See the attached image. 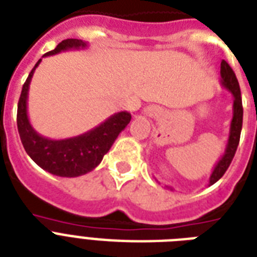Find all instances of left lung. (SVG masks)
<instances>
[{"instance_id":"8db88e82","label":"left lung","mask_w":257,"mask_h":257,"mask_svg":"<svg viewBox=\"0 0 257 257\" xmlns=\"http://www.w3.org/2000/svg\"><path fill=\"white\" fill-rule=\"evenodd\" d=\"M220 84L227 89L228 92H231L233 96V114H232L231 126H229V136H228L227 145H225V151H224L223 156L220 157L219 161L216 163L215 168L212 171V175L209 177V185L215 184L216 181H219L225 171L228 169L229 164H231L232 159L235 156L236 149L239 145L240 141V133H241V126H243V104H241V93H240L239 81L236 78L235 72L232 70V68L228 65L227 61H221V66H220ZM168 189L173 191L172 187H167Z\"/></svg>"}]
</instances>
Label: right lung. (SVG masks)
Instances as JSON below:
<instances>
[{"label": "right lung", "instance_id": "obj_1", "mask_svg": "<svg viewBox=\"0 0 257 257\" xmlns=\"http://www.w3.org/2000/svg\"><path fill=\"white\" fill-rule=\"evenodd\" d=\"M88 42L68 38L60 42L57 48L52 52H48L42 57L53 56L60 52L72 49H85ZM41 58L34 65L32 72L26 78L22 86L21 96L18 101L17 108V128L20 139L25 148L26 153L32 160L41 167L44 171L60 177H78L86 175L100 164L102 157L108 153L117 136L125 129L132 118L131 113L117 112L108 117L104 122L97 125L96 128L78 136L52 140L45 136H41L32 126L28 116V94L29 85L33 77L34 70L40 65Z\"/></svg>", "mask_w": 257, "mask_h": 257}]
</instances>
